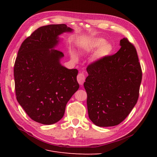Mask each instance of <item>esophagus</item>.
Segmentation results:
<instances>
[{
  "instance_id": "esophagus-1",
  "label": "esophagus",
  "mask_w": 157,
  "mask_h": 157,
  "mask_svg": "<svg viewBox=\"0 0 157 157\" xmlns=\"http://www.w3.org/2000/svg\"><path fill=\"white\" fill-rule=\"evenodd\" d=\"M77 81L78 82V84L80 85H82L83 84V83L85 81V77L84 75L82 74V73H79L78 75H77Z\"/></svg>"
}]
</instances>
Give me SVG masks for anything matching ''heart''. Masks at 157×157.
<instances>
[{
    "instance_id": "1",
    "label": "heart",
    "mask_w": 157,
    "mask_h": 157,
    "mask_svg": "<svg viewBox=\"0 0 157 157\" xmlns=\"http://www.w3.org/2000/svg\"><path fill=\"white\" fill-rule=\"evenodd\" d=\"M98 47H100L97 51L96 54V57L97 59H101L105 57L109 56L112 53L113 51V46L111 43L105 42V40L101 39V38H97L94 39L90 42L87 50L88 51H92L96 49ZM75 59H77V56H73Z\"/></svg>"
}]
</instances>
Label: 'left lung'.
I'll list each match as a JSON object with an SVG mask.
<instances>
[{
    "label": "left lung",
    "mask_w": 157,
    "mask_h": 157,
    "mask_svg": "<svg viewBox=\"0 0 157 157\" xmlns=\"http://www.w3.org/2000/svg\"><path fill=\"white\" fill-rule=\"evenodd\" d=\"M116 54L88 65L84 83L90 119L100 127L119 124L139 98L142 71L134 44L123 38Z\"/></svg>",
    "instance_id": "left-lung-1"
}]
</instances>
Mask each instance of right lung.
Here are the masks:
<instances>
[{
  "instance_id": "add662e5",
  "label": "right lung",
  "mask_w": 157,
  "mask_h": 157,
  "mask_svg": "<svg viewBox=\"0 0 157 157\" xmlns=\"http://www.w3.org/2000/svg\"><path fill=\"white\" fill-rule=\"evenodd\" d=\"M71 31L65 24L40 27L18 51L13 67L16 99L27 115L40 124H52L61 119L79 88L78 70L61 65L63 53L52 49L58 43V35Z\"/></svg>"
}]
</instances>
